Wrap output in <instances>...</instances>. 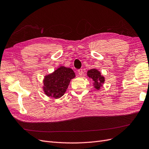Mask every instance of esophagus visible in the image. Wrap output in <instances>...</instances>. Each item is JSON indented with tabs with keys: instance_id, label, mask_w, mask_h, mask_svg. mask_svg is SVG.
<instances>
[{
	"instance_id": "1",
	"label": "esophagus",
	"mask_w": 149,
	"mask_h": 149,
	"mask_svg": "<svg viewBox=\"0 0 149 149\" xmlns=\"http://www.w3.org/2000/svg\"><path fill=\"white\" fill-rule=\"evenodd\" d=\"M78 73H79V74L80 75H81L83 74V70L81 69H79V70H78Z\"/></svg>"
}]
</instances>
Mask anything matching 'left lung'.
I'll return each mask as SVG.
<instances>
[{
  "label": "left lung",
  "instance_id": "1",
  "mask_svg": "<svg viewBox=\"0 0 149 149\" xmlns=\"http://www.w3.org/2000/svg\"><path fill=\"white\" fill-rule=\"evenodd\" d=\"M87 76L93 81V86L97 90H100L104 82V77L101 74L100 72L96 69L88 70Z\"/></svg>",
  "mask_w": 149,
  "mask_h": 149
}]
</instances>
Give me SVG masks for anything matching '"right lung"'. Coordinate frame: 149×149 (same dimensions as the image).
Segmentation results:
<instances>
[{
  "label": "right lung",
  "mask_w": 149,
  "mask_h": 149,
  "mask_svg": "<svg viewBox=\"0 0 149 149\" xmlns=\"http://www.w3.org/2000/svg\"><path fill=\"white\" fill-rule=\"evenodd\" d=\"M75 77L72 69L61 66L52 73L45 77L42 87L47 97L56 99L61 98L66 92L71 79Z\"/></svg>",
  "instance_id": "right-lung-1"
}]
</instances>
